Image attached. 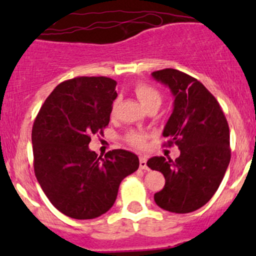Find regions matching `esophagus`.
<instances>
[{
	"mask_svg": "<svg viewBox=\"0 0 256 256\" xmlns=\"http://www.w3.org/2000/svg\"><path fill=\"white\" fill-rule=\"evenodd\" d=\"M140 170H149L148 166H146V158H144V156L140 158Z\"/></svg>",
	"mask_w": 256,
	"mask_h": 256,
	"instance_id": "obj_1",
	"label": "esophagus"
}]
</instances>
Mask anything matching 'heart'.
<instances>
[{"label": "heart", "mask_w": 256, "mask_h": 256, "mask_svg": "<svg viewBox=\"0 0 256 256\" xmlns=\"http://www.w3.org/2000/svg\"><path fill=\"white\" fill-rule=\"evenodd\" d=\"M134 92L146 110H149V108H152V107L158 108L160 107L161 102H162V96H161L160 91H158L155 86H152V84L144 83V82H140V83L134 85ZM116 101H114L113 107H112V112L116 110ZM126 140H128V144H131L132 146H136V148H143L146 144V136L144 134L134 131V132H130V134L126 136Z\"/></svg>", "instance_id": "heart-1"}]
</instances>
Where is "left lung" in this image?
<instances>
[{"label": "left lung", "instance_id": "8db88e82", "mask_svg": "<svg viewBox=\"0 0 256 256\" xmlns=\"http://www.w3.org/2000/svg\"><path fill=\"white\" fill-rule=\"evenodd\" d=\"M152 76L167 85L174 106L164 128L167 142L178 146L180 155L154 156L148 167L160 171L165 186L154 195L156 204L172 213H190L212 198L230 164V130L219 102L201 82L173 68Z\"/></svg>", "mask_w": 256, "mask_h": 256}]
</instances>
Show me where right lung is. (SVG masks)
Here are the masks:
<instances>
[{
	"label": "right lung",
	"instance_id": "1",
	"mask_svg": "<svg viewBox=\"0 0 256 256\" xmlns=\"http://www.w3.org/2000/svg\"><path fill=\"white\" fill-rule=\"evenodd\" d=\"M116 82L77 77L48 96L32 126L34 174L52 204L73 219H94L110 210L119 185L140 160L124 149L104 158L89 149L91 134L110 122Z\"/></svg>",
	"mask_w": 256,
	"mask_h": 256
}]
</instances>
